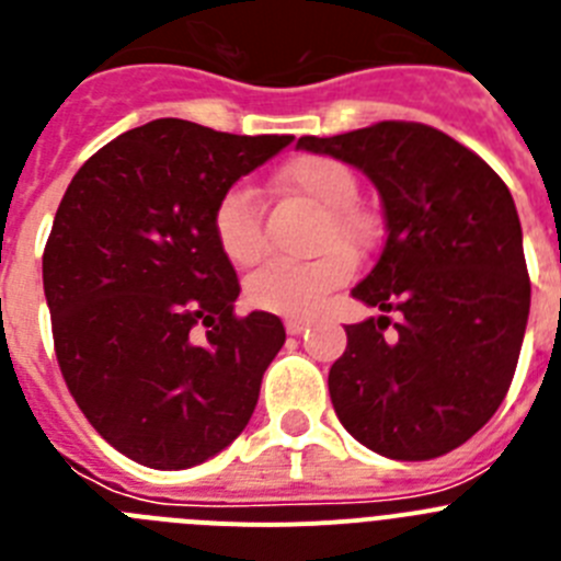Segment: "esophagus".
Masks as SVG:
<instances>
[{
  "instance_id": "1",
  "label": "esophagus",
  "mask_w": 561,
  "mask_h": 561,
  "mask_svg": "<svg viewBox=\"0 0 561 561\" xmlns=\"http://www.w3.org/2000/svg\"><path fill=\"white\" fill-rule=\"evenodd\" d=\"M284 325H286V334L297 336V334H304V331L309 329V320H300V317H289Z\"/></svg>"
}]
</instances>
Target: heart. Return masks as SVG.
I'll return each mask as SVG.
<instances>
[{"instance_id":"b5f03b06","label":"heart","mask_w":561,"mask_h":561,"mask_svg":"<svg viewBox=\"0 0 561 561\" xmlns=\"http://www.w3.org/2000/svg\"><path fill=\"white\" fill-rule=\"evenodd\" d=\"M272 187L280 196H295L314 207L317 221L311 244L325 252L304 264L270 261L247 277V297L257 309L304 317L320 309L325 295L348 280V255L356 257L374 241V219L356 205V173L334 157H295L284 168H277ZM213 232L232 264H255L266 250L264 213L255 193L247 187H230L213 210Z\"/></svg>"}]
</instances>
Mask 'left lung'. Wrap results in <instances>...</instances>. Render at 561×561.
<instances>
[{
	"label": "left lung",
	"instance_id": "left-lung-1",
	"mask_svg": "<svg viewBox=\"0 0 561 561\" xmlns=\"http://www.w3.org/2000/svg\"><path fill=\"white\" fill-rule=\"evenodd\" d=\"M297 148L359 168L388 221L379 261L351 291L381 314L345 325L348 348L329 370L336 419L385 458L453 453L497 413L523 348L531 280L512 193L424 123L381 121Z\"/></svg>",
	"mask_w": 561,
	"mask_h": 561
}]
</instances>
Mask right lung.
I'll return each instance as SVG.
<instances>
[{
    "label": "right lung",
    "mask_w": 561,
    "mask_h": 561,
    "mask_svg": "<svg viewBox=\"0 0 561 561\" xmlns=\"http://www.w3.org/2000/svg\"><path fill=\"white\" fill-rule=\"evenodd\" d=\"M289 142L162 117L92 153L64 193L42 261L58 368L137 463H202L255 410L286 331L270 311H232L241 286L213 210Z\"/></svg>",
    "instance_id": "1"
}]
</instances>
